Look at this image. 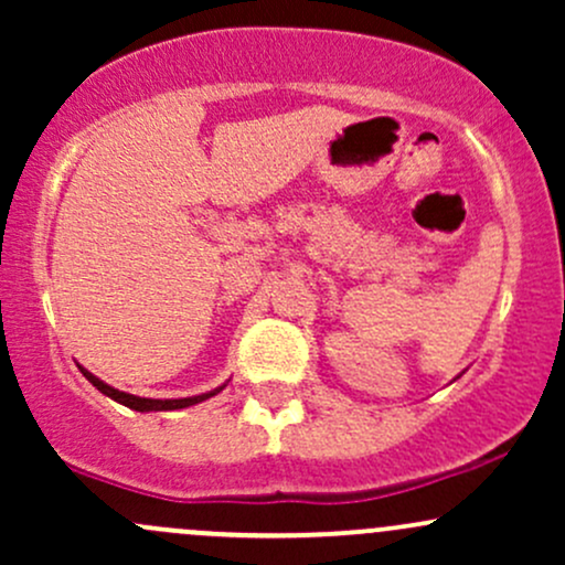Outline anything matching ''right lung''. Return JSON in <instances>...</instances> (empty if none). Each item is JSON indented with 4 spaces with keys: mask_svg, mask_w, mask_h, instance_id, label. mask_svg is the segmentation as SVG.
<instances>
[{
    "mask_svg": "<svg viewBox=\"0 0 565 565\" xmlns=\"http://www.w3.org/2000/svg\"><path fill=\"white\" fill-rule=\"evenodd\" d=\"M79 372L89 382H93V385L103 395H108V398L116 401V404H121V406H127V408H135V412H174V408H185V406L201 404V401L212 398V395H217L225 387V385H220V387H215V391L201 393V395H188V398H140V395L116 391V387L108 385V382H103L100 377H95V374L87 372V369H84V366H79Z\"/></svg>",
    "mask_w": 565,
    "mask_h": 565,
    "instance_id": "1",
    "label": "right lung"
}]
</instances>
